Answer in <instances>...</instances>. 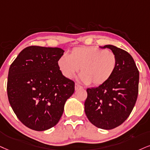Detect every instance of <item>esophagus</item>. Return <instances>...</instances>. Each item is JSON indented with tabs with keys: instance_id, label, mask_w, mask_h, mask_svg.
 <instances>
[{
	"instance_id": "esophagus-1",
	"label": "esophagus",
	"mask_w": 150,
	"mask_h": 150,
	"mask_svg": "<svg viewBox=\"0 0 150 150\" xmlns=\"http://www.w3.org/2000/svg\"><path fill=\"white\" fill-rule=\"evenodd\" d=\"M82 88H83V87L80 86V85H79L78 83L75 84V90H79L80 89H82Z\"/></svg>"
}]
</instances>
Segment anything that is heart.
<instances>
[{
    "label": "heart",
    "mask_w": 150,
    "mask_h": 150,
    "mask_svg": "<svg viewBox=\"0 0 150 150\" xmlns=\"http://www.w3.org/2000/svg\"><path fill=\"white\" fill-rule=\"evenodd\" d=\"M58 65L62 74L67 79L73 78L81 67L82 73L79 80L98 86L105 83L113 74L117 58L115 53L109 50L97 47H76L68 56L61 57Z\"/></svg>",
    "instance_id": "b5f03b06"
}]
</instances>
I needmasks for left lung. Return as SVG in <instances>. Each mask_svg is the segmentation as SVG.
Segmentation results:
<instances>
[{
	"mask_svg": "<svg viewBox=\"0 0 150 150\" xmlns=\"http://www.w3.org/2000/svg\"><path fill=\"white\" fill-rule=\"evenodd\" d=\"M101 48L115 53L117 65L105 83L86 90L85 112L92 125L109 130L121 125L132 112L138 97L139 71L126 51L112 45Z\"/></svg>",
	"mask_w": 150,
	"mask_h": 150,
	"instance_id": "1",
	"label": "left lung"
}]
</instances>
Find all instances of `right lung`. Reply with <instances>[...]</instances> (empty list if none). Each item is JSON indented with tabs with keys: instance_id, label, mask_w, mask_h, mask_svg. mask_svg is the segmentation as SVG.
Segmentation results:
<instances>
[{
	"instance_id": "add662e5",
	"label": "right lung",
	"mask_w": 150,
	"mask_h": 150,
	"mask_svg": "<svg viewBox=\"0 0 150 150\" xmlns=\"http://www.w3.org/2000/svg\"><path fill=\"white\" fill-rule=\"evenodd\" d=\"M60 48L30 46L20 52L9 69L7 92L18 119L35 131L56 125L75 83L64 77L58 62Z\"/></svg>"
}]
</instances>
